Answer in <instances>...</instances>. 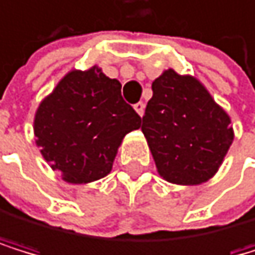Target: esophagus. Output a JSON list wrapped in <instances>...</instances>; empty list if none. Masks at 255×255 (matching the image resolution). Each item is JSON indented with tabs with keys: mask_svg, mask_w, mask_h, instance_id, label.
<instances>
[{
	"mask_svg": "<svg viewBox=\"0 0 255 255\" xmlns=\"http://www.w3.org/2000/svg\"><path fill=\"white\" fill-rule=\"evenodd\" d=\"M134 109H135V112L138 113L140 117H143V112H145V104L143 102H137L134 106Z\"/></svg>",
	"mask_w": 255,
	"mask_h": 255,
	"instance_id": "1",
	"label": "esophagus"
}]
</instances>
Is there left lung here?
Returning a JSON list of instances; mask_svg holds the SVG:
<instances>
[{"label": "left lung", "mask_w": 255, "mask_h": 255, "mask_svg": "<svg viewBox=\"0 0 255 255\" xmlns=\"http://www.w3.org/2000/svg\"><path fill=\"white\" fill-rule=\"evenodd\" d=\"M142 132L157 173L194 186L215 176L234 142L229 113L192 75L164 71L151 85Z\"/></svg>", "instance_id": "obj_1"}]
</instances>
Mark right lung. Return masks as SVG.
I'll return each mask as SVG.
<instances>
[{
  "mask_svg": "<svg viewBox=\"0 0 255 255\" xmlns=\"http://www.w3.org/2000/svg\"><path fill=\"white\" fill-rule=\"evenodd\" d=\"M135 110L121 98V83L99 66L72 69L40 101L34 135L52 170L71 184H86L112 172L126 134L140 128Z\"/></svg>",
  "mask_w": 255,
  "mask_h": 255,
  "instance_id": "1",
  "label": "right lung"
}]
</instances>
